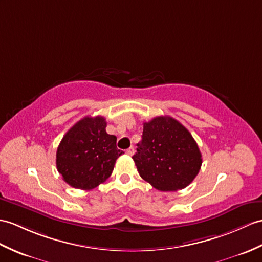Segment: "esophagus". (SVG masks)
<instances>
[{"label":"esophagus","instance_id":"1","mask_svg":"<svg viewBox=\"0 0 262 262\" xmlns=\"http://www.w3.org/2000/svg\"><path fill=\"white\" fill-rule=\"evenodd\" d=\"M126 154L129 155V156H132L134 154V147H133V146H130V147L126 150Z\"/></svg>","mask_w":262,"mask_h":262}]
</instances>
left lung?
<instances>
[{"label": "left lung", "instance_id": "8db88e82", "mask_svg": "<svg viewBox=\"0 0 262 262\" xmlns=\"http://www.w3.org/2000/svg\"><path fill=\"white\" fill-rule=\"evenodd\" d=\"M142 142L133 156L141 178L160 191H178L192 183L202 155L180 121L159 116L144 123Z\"/></svg>", "mask_w": 262, "mask_h": 262}]
</instances>
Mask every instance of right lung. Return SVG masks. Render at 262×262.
Returning a JSON list of instances; mask_svg holds the SVG:
<instances>
[{
  "mask_svg": "<svg viewBox=\"0 0 262 262\" xmlns=\"http://www.w3.org/2000/svg\"><path fill=\"white\" fill-rule=\"evenodd\" d=\"M102 116H87L66 133L57 149V169L63 181L80 190H93L112 175L116 160L124 154L117 137L106 132Z\"/></svg>",
  "mask_w": 262,
  "mask_h": 262,
  "instance_id": "add662e5",
  "label": "right lung"
}]
</instances>
